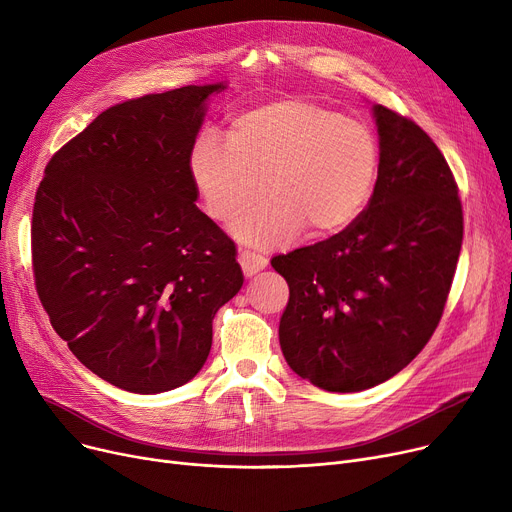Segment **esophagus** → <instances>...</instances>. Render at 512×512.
Masks as SVG:
<instances>
[{"label": "esophagus", "mask_w": 512, "mask_h": 512, "mask_svg": "<svg viewBox=\"0 0 512 512\" xmlns=\"http://www.w3.org/2000/svg\"><path fill=\"white\" fill-rule=\"evenodd\" d=\"M238 263L242 267V274H245L247 278L257 276L259 272H263L267 267V259L257 255V253H251V251H240L238 253Z\"/></svg>", "instance_id": "1"}]
</instances>
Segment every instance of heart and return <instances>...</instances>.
Returning a JSON list of instances; mask_svg holds the SVG:
<instances>
[{"label": "heart", "mask_w": 512, "mask_h": 512, "mask_svg": "<svg viewBox=\"0 0 512 512\" xmlns=\"http://www.w3.org/2000/svg\"><path fill=\"white\" fill-rule=\"evenodd\" d=\"M191 178L209 218L232 222L263 191L270 193L234 224L251 247L286 245L303 228L326 238L363 213L380 172V145L363 122L301 97H278L236 114L226 141L205 132L195 141Z\"/></svg>", "instance_id": "1"}]
</instances>
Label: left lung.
Returning <instances> with one entry per match:
<instances>
[{"label": "left lung", "mask_w": 512, "mask_h": 512, "mask_svg": "<svg viewBox=\"0 0 512 512\" xmlns=\"http://www.w3.org/2000/svg\"><path fill=\"white\" fill-rule=\"evenodd\" d=\"M380 172L342 232L272 259L288 282L280 346L328 392H361L405 369L442 317L463 245V209L442 151L413 120L371 107Z\"/></svg>", "instance_id": "obj_1"}]
</instances>
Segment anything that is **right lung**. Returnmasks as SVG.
<instances>
[{
    "label": "right lung",
    "mask_w": 512,
    "mask_h": 512,
    "mask_svg": "<svg viewBox=\"0 0 512 512\" xmlns=\"http://www.w3.org/2000/svg\"><path fill=\"white\" fill-rule=\"evenodd\" d=\"M224 89L188 85L110 107L39 184L31 238L43 309L72 355L126 392L193 380L215 313L245 282L188 168L207 99Z\"/></svg>",
    "instance_id": "add662e5"
}]
</instances>
